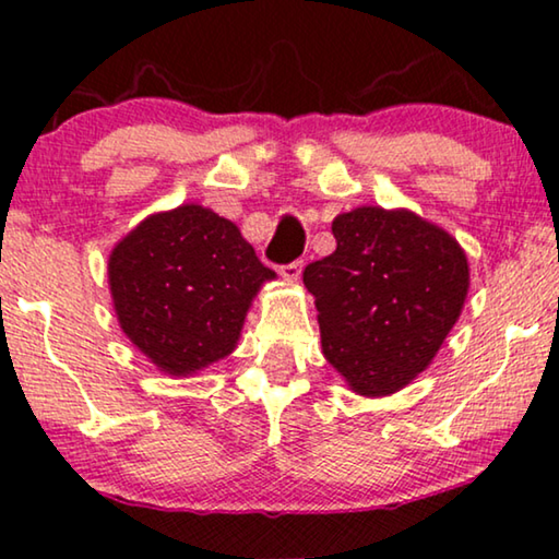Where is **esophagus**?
I'll use <instances>...</instances> for the list:
<instances>
[{"mask_svg":"<svg viewBox=\"0 0 559 559\" xmlns=\"http://www.w3.org/2000/svg\"><path fill=\"white\" fill-rule=\"evenodd\" d=\"M300 272H302V262H289V264H282L280 266V274L287 282H295L297 277H300Z\"/></svg>","mask_w":559,"mask_h":559,"instance_id":"esophagus-1","label":"esophagus"}]
</instances>
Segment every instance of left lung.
<instances>
[{
	"mask_svg": "<svg viewBox=\"0 0 559 559\" xmlns=\"http://www.w3.org/2000/svg\"><path fill=\"white\" fill-rule=\"evenodd\" d=\"M333 236V254L302 272L323 356L356 394L400 392L461 318L468 259L448 231L404 209L341 213Z\"/></svg>",
	"mask_w": 559,
	"mask_h": 559,
	"instance_id": "left-lung-1",
	"label": "left lung"
}]
</instances>
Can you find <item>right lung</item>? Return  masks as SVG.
<instances>
[{
    "label": "right lung",
    "mask_w": 559,
    "mask_h": 559,
    "mask_svg": "<svg viewBox=\"0 0 559 559\" xmlns=\"http://www.w3.org/2000/svg\"><path fill=\"white\" fill-rule=\"evenodd\" d=\"M274 277L236 224L195 203L144 218L109 257L121 331L173 377L231 354L251 300Z\"/></svg>",
    "instance_id": "add662e5"
}]
</instances>
